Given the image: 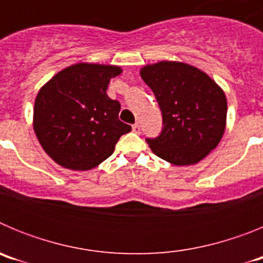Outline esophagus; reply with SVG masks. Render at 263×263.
I'll return each mask as SVG.
<instances>
[{
	"label": "esophagus",
	"instance_id": "esophagus-1",
	"mask_svg": "<svg viewBox=\"0 0 263 263\" xmlns=\"http://www.w3.org/2000/svg\"><path fill=\"white\" fill-rule=\"evenodd\" d=\"M133 132L136 134H139L141 133V126H139V124H134L133 125Z\"/></svg>",
	"mask_w": 263,
	"mask_h": 263
}]
</instances>
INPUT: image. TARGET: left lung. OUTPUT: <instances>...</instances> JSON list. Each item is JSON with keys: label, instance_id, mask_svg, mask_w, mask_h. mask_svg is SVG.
<instances>
[{"label": "left lung", "instance_id": "left-lung-1", "mask_svg": "<svg viewBox=\"0 0 263 263\" xmlns=\"http://www.w3.org/2000/svg\"><path fill=\"white\" fill-rule=\"evenodd\" d=\"M154 92L163 127L146 138L155 155L175 166L200 162L221 141L227 124V97L210 76L180 62H159L141 69Z\"/></svg>", "mask_w": 263, "mask_h": 263}]
</instances>
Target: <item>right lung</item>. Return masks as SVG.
<instances>
[{
	"label": "right lung",
	"mask_w": 263,
	"mask_h": 263,
	"mask_svg": "<svg viewBox=\"0 0 263 263\" xmlns=\"http://www.w3.org/2000/svg\"><path fill=\"white\" fill-rule=\"evenodd\" d=\"M117 66L79 63L53 76L39 90L34 105V132L58 164L90 170L110 157L132 126L118 120L121 104L106 95Z\"/></svg>",
	"instance_id": "right-lung-1"
}]
</instances>
